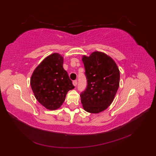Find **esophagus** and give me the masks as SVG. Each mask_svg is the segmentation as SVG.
Returning <instances> with one entry per match:
<instances>
[{
	"label": "esophagus",
	"instance_id": "obj_1",
	"mask_svg": "<svg viewBox=\"0 0 156 156\" xmlns=\"http://www.w3.org/2000/svg\"><path fill=\"white\" fill-rule=\"evenodd\" d=\"M77 81H76V80H75V81H73V85H74L75 87L77 85Z\"/></svg>",
	"mask_w": 156,
	"mask_h": 156
}]
</instances>
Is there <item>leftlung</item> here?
<instances>
[{
    "instance_id": "1",
    "label": "left lung",
    "mask_w": 156,
    "mask_h": 156,
    "mask_svg": "<svg viewBox=\"0 0 156 156\" xmlns=\"http://www.w3.org/2000/svg\"><path fill=\"white\" fill-rule=\"evenodd\" d=\"M82 60L87 87L81 94L84 109L90 113L105 111L114 100L119 87L120 71L116 62L104 53L94 51Z\"/></svg>"
}]
</instances>
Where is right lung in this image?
I'll use <instances>...</instances> for the list:
<instances>
[{"label":"right lung","instance_id":"add662e5","mask_svg":"<svg viewBox=\"0 0 156 156\" xmlns=\"http://www.w3.org/2000/svg\"><path fill=\"white\" fill-rule=\"evenodd\" d=\"M64 58L58 53L47 56L36 68L30 86L36 100L49 110H56L64 103L68 92L75 87L66 71Z\"/></svg>","mask_w":156,"mask_h":156}]
</instances>
